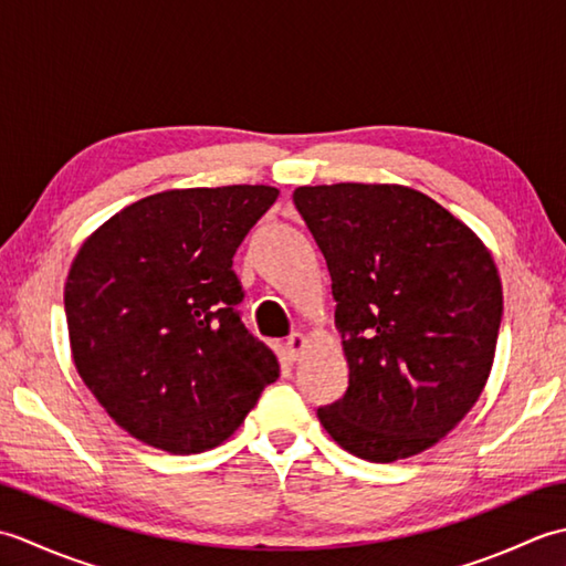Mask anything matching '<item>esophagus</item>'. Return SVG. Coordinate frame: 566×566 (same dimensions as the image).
Wrapping results in <instances>:
<instances>
[{
    "mask_svg": "<svg viewBox=\"0 0 566 566\" xmlns=\"http://www.w3.org/2000/svg\"><path fill=\"white\" fill-rule=\"evenodd\" d=\"M304 347H306V338L302 333H292L290 335V340L284 343V355H286V359H296L298 355L304 353Z\"/></svg>",
    "mask_w": 566,
    "mask_h": 566,
    "instance_id": "1",
    "label": "esophagus"
}]
</instances>
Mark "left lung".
<instances>
[{"label":"left lung","instance_id":"1","mask_svg":"<svg viewBox=\"0 0 566 566\" xmlns=\"http://www.w3.org/2000/svg\"><path fill=\"white\" fill-rule=\"evenodd\" d=\"M326 258L350 367L321 426L355 457L432 448L482 396L503 314L499 270L472 228L401 185L294 189Z\"/></svg>","mask_w":566,"mask_h":566}]
</instances>
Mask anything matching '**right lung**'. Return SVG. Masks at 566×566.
<instances>
[{
	"instance_id": "1",
	"label": "right lung",
	"mask_w": 566,
	"mask_h": 566,
	"mask_svg": "<svg viewBox=\"0 0 566 566\" xmlns=\"http://www.w3.org/2000/svg\"><path fill=\"white\" fill-rule=\"evenodd\" d=\"M280 189H170L84 240L65 282L82 381L128 436L172 454L221 444L280 363L240 321L238 245Z\"/></svg>"
}]
</instances>
